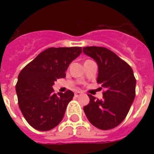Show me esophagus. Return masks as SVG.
<instances>
[{
	"instance_id": "esophagus-1",
	"label": "esophagus",
	"mask_w": 154,
	"mask_h": 154,
	"mask_svg": "<svg viewBox=\"0 0 154 154\" xmlns=\"http://www.w3.org/2000/svg\"><path fill=\"white\" fill-rule=\"evenodd\" d=\"M82 92H81V91H76L75 92V97H80L81 95H82Z\"/></svg>"
}]
</instances>
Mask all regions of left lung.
Segmentation results:
<instances>
[{"label": "left lung", "instance_id": "1", "mask_svg": "<svg viewBox=\"0 0 154 154\" xmlns=\"http://www.w3.org/2000/svg\"><path fill=\"white\" fill-rule=\"evenodd\" d=\"M82 50L97 62V83L105 88L101 100L89 95L90 102L84 106V112L95 127L103 130L113 129L125 119L134 100V72L129 64L106 48L91 46Z\"/></svg>", "mask_w": 154, "mask_h": 154}]
</instances>
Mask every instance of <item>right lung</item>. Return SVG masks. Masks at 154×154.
Instances as JSON below:
<instances>
[{"instance_id": "obj_1", "label": "right lung", "mask_w": 154, "mask_h": 154, "mask_svg": "<svg viewBox=\"0 0 154 154\" xmlns=\"http://www.w3.org/2000/svg\"><path fill=\"white\" fill-rule=\"evenodd\" d=\"M82 54L81 47L49 48L27 64L15 86L20 109L26 121L39 131L54 129L62 121L74 93H54V82L66 77L69 64Z\"/></svg>"}]
</instances>
